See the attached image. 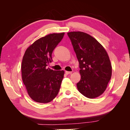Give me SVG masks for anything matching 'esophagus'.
Segmentation results:
<instances>
[{
	"label": "esophagus",
	"mask_w": 130,
	"mask_h": 130,
	"mask_svg": "<svg viewBox=\"0 0 130 130\" xmlns=\"http://www.w3.org/2000/svg\"><path fill=\"white\" fill-rule=\"evenodd\" d=\"M66 74L67 75H68V74H72V72H68V71H66L65 72Z\"/></svg>",
	"instance_id": "34e87169"
}]
</instances>
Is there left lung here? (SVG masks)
<instances>
[{"instance_id": "obj_1", "label": "left lung", "mask_w": 130, "mask_h": 130, "mask_svg": "<svg viewBox=\"0 0 130 130\" xmlns=\"http://www.w3.org/2000/svg\"><path fill=\"white\" fill-rule=\"evenodd\" d=\"M79 63L81 80L77 88L90 99L98 97L106 90L112 76L108 54L102 45L89 35L80 31L67 33Z\"/></svg>"}]
</instances>
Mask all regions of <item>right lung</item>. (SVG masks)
Here are the masks:
<instances>
[{
	"label": "right lung",
	"mask_w": 130,
	"mask_h": 130,
	"mask_svg": "<svg viewBox=\"0 0 130 130\" xmlns=\"http://www.w3.org/2000/svg\"><path fill=\"white\" fill-rule=\"evenodd\" d=\"M64 35L52 34L40 38L26 49L23 56L22 80L29 95L37 103H49L58 93L64 72L46 66L53 61V50Z\"/></svg>",
	"instance_id": "obj_1"
}]
</instances>
